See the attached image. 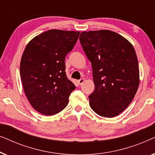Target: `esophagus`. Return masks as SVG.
I'll return each instance as SVG.
<instances>
[{
    "mask_svg": "<svg viewBox=\"0 0 155 155\" xmlns=\"http://www.w3.org/2000/svg\"><path fill=\"white\" fill-rule=\"evenodd\" d=\"M84 82V78H81V79L78 80V84H79V85H82V84H83Z\"/></svg>",
    "mask_w": 155,
    "mask_h": 155,
    "instance_id": "obj_1",
    "label": "esophagus"
}]
</instances>
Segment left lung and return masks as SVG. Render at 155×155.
Returning <instances> with one entry per match:
<instances>
[{
    "mask_svg": "<svg viewBox=\"0 0 155 155\" xmlns=\"http://www.w3.org/2000/svg\"><path fill=\"white\" fill-rule=\"evenodd\" d=\"M79 39L92 63L94 90L89 96L91 108L102 117L118 116L128 107L139 86L134 48L110 30L82 31Z\"/></svg>",
    "mask_w": 155,
    "mask_h": 155,
    "instance_id": "left-lung-1",
    "label": "left lung"
}]
</instances>
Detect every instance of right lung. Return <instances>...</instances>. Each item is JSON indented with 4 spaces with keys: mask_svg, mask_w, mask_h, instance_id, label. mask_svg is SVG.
Here are the masks:
<instances>
[{
    "mask_svg": "<svg viewBox=\"0 0 155 155\" xmlns=\"http://www.w3.org/2000/svg\"><path fill=\"white\" fill-rule=\"evenodd\" d=\"M79 35L50 29L31 39L24 51L20 67L23 88L32 107L44 115L64 109L75 89L65 73V58Z\"/></svg>",
    "mask_w": 155,
    "mask_h": 155,
    "instance_id": "1",
    "label": "right lung"
}]
</instances>
